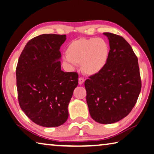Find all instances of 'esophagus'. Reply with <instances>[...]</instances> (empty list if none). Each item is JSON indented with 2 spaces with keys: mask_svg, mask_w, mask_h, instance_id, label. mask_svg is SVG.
I'll return each instance as SVG.
<instances>
[{
  "mask_svg": "<svg viewBox=\"0 0 154 154\" xmlns=\"http://www.w3.org/2000/svg\"><path fill=\"white\" fill-rule=\"evenodd\" d=\"M84 82H85V80H84V79H83V78H82V77L79 78V84L82 85L83 83H84Z\"/></svg>",
  "mask_w": 154,
  "mask_h": 154,
  "instance_id": "34e87169",
  "label": "esophagus"
}]
</instances>
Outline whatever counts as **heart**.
I'll return each instance as SVG.
<instances>
[{"instance_id": "heart-1", "label": "heart", "mask_w": 154, "mask_h": 154, "mask_svg": "<svg viewBox=\"0 0 154 154\" xmlns=\"http://www.w3.org/2000/svg\"><path fill=\"white\" fill-rule=\"evenodd\" d=\"M63 59L74 69L81 64L83 72L95 75L101 72L108 63L110 48L102 38H79L70 42Z\"/></svg>"}]
</instances>
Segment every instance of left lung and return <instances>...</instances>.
Masks as SVG:
<instances>
[{"label":"left lung","instance_id":"obj_1","mask_svg":"<svg viewBox=\"0 0 154 154\" xmlns=\"http://www.w3.org/2000/svg\"><path fill=\"white\" fill-rule=\"evenodd\" d=\"M109 40L108 63L98 74L85 82L89 114L95 121L111 124L131 112L141 89L138 59L125 39L104 33Z\"/></svg>","mask_w":154,"mask_h":154}]
</instances>
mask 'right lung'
<instances>
[{
  "instance_id": "1",
  "label": "right lung",
  "mask_w": 154,
  "mask_h": 154,
  "mask_svg": "<svg viewBox=\"0 0 154 154\" xmlns=\"http://www.w3.org/2000/svg\"><path fill=\"white\" fill-rule=\"evenodd\" d=\"M66 35L42 34L25 46L16 68L21 110L33 122L58 127L69 116L68 105L78 85V73L61 71L60 48Z\"/></svg>"
}]
</instances>
